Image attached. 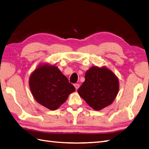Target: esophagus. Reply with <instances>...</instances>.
Segmentation results:
<instances>
[{
  "instance_id": "obj_1",
  "label": "esophagus",
  "mask_w": 149,
  "mask_h": 149,
  "mask_svg": "<svg viewBox=\"0 0 149 149\" xmlns=\"http://www.w3.org/2000/svg\"><path fill=\"white\" fill-rule=\"evenodd\" d=\"M74 87H75L76 90H78V88L79 87V84H74Z\"/></svg>"
}]
</instances>
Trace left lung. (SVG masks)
Segmentation results:
<instances>
[{"instance_id": "obj_1", "label": "left lung", "mask_w": 149, "mask_h": 149, "mask_svg": "<svg viewBox=\"0 0 149 149\" xmlns=\"http://www.w3.org/2000/svg\"><path fill=\"white\" fill-rule=\"evenodd\" d=\"M85 80L78 90L79 95L94 110L112 104L119 90V81L107 68L93 66L86 72Z\"/></svg>"}]
</instances>
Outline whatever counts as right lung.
<instances>
[{"instance_id":"obj_1","label":"right lung","mask_w":149,"mask_h":149,"mask_svg":"<svg viewBox=\"0 0 149 149\" xmlns=\"http://www.w3.org/2000/svg\"><path fill=\"white\" fill-rule=\"evenodd\" d=\"M29 85L33 96L42 106L56 110L75 91L74 86L57 67L43 64L30 76Z\"/></svg>"}]
</instances>
